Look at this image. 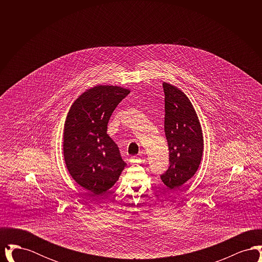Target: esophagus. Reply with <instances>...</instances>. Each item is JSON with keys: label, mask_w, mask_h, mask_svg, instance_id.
<instances>
[{"label": "esophagus", "mask_w": 262, "mask_h": 262, "mask_svg": "<svg viewBox=\"0 0 262 262\" xmlns=\"http://www.w3.org/2000/svg\"><path fill=\"white\" fill-rule=\"evenodd\" d=\"M129 162L133 163V164H138V163L142 162V159L139 158V157H137V156H132L129 158Z\"/></svg>", "instance_id": "1"}]
</instances>
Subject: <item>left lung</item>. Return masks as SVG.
I'll list each match as a JSON object with an SVG mask.
<instances>
[{"label": "left lung", "mask_w": 262, "mask_h": 262, "mask_svg": "<svg viewBox=\"0 0 262 262\" xmlns=\"http://www.w3.org/2000/svg\"><path fill=\"white\" fill-rule=\"evenodd\" d=\"M165 94V135L169 147L168 170L160 176L170 189H180L200 167L203 137L200 120L186 94L163 83Z\"/></svg>", "instance_id": "obj_1"}]
</instances>
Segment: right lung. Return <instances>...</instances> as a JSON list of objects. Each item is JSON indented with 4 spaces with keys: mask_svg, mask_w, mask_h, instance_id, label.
<instances>
[{
    "mask_svg": "<svg viewBox=\"0 0 262 262\" xmlns=\"http://www.w3.org/2000/svg\"><path fill=\"white\" fill-rule=\"evenodd\" d=\"M129 90L98 85L82 93L71 107L63 130V156L75 182L94 194L116 184L125 164L107 135L110 117Z\"/></svg>",
    "mask_w": 262,
    "mask_h": 262,
    "instance_id": "1",
    "label": "right lung"
}]
</instances>
